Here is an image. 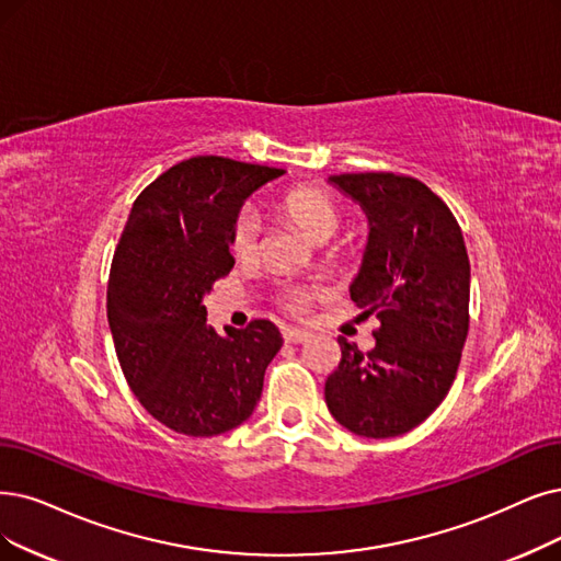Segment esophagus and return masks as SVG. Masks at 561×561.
<instances>
[{
    "label": "esophagus",
    "instance_id": "1",
    "mask_svg": "<svg viewBox=\"0 0 561 561\" xmlns=\"http://www.w3.org/2000/svg\"><path fill=\"white\" fill-rule=\"evenodd\" d=\"M285 343H306L310 339V331L306 329H283Z\"/></svg>",
    "mask_w": 561,
    "mask_h": 561
}]
</instances>
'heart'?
<instances>
[{
    "instance_id": "heart-1",
    "label": "heart",
    "mask_w": 561,
    "mask_h": 561,
    "mask_svg": "<svg viewBox=\"0 0 561 561\" xmlns=\"http://www.w3.org/2000/svg\"><path fill=\"white\" fill-rule=\"evenodd\" d=\"M280 209L293 218L297 226L318 243L333 239L341 230V209L333 199L318 188H297L287 193L280 203ZM262 218L253 207H245L237 214L230 228V249L237 257H253L260 249ZM322 289L318 285H289L283 289L280 304L289 312H304L308 301L320 297Z\"/></svg>"
}]
</instances>
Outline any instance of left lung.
<instances>
[{
  "label": "left lung",
  "mask_w": 561,
  "mask_h": 561,
  "mask_svg": "<svg viewBox=\"0 0 561 561\" xmlns=\"http://www.w3.org/2000/svg\"><path fill=\"white\" fill-rule=\"evenodd\" d=\"M329 184L368 216L350 297L382 327L368 354L341 335L327 408L354 435L398 437L428 419L456 379L469 329L465 239L451 209L414 176L333 174Z\"/></svg>",
  "instance_id": "1"
}]
</instances>
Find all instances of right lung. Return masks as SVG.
<instances>
[{"label": "right lung", "mask_w": 561, "mask_h": 561, "mask_svg": "<svg viewBox=\"0 0 561 561\" xmlns=\"http://www.w3.org/2000/svg\"><path fill=\"white\" fill-rule=\"evenodd\" d=\"M285 170L195 156L151 182L128 214L107 280V322L126 382L174 433L214 437L249 419L278 327L207 324L205 295L230 274V228L243 199Z\"/></svg>", "instance_id": "obj_1"}]
</instances>
